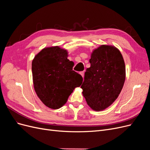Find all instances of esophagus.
Segmentation results:
<instances>
[{
	"instance_id": "obj_1",
	"label": "esophagus",
	"mask_w": 150,
	"mask_h": 150,
	"mask_svg": "<svg viewBox=\"0 0 150 150\" xmlns=\"http://www.w3.org/2000/svg\"><path fill=\"white\" fill-rule=\"evenodd\" d=\"M79 74H80L81 76H82V77L83 78V77H84V71H81V72H79Z\"/></svg>"
}]
</instances>
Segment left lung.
<instances>
[{
  "label": "left lung",
  "mask_w": 150,
  "mask_h": 150,
  "mask_svg": "<svg viewBox=\"0 0 150 150\" xmlns=\"http://www.w3.org/2000/svg\"><path fill=\"white\" fill-rule=\"evenodd\" d=\"M89 62L81 88L88 106L100 111L111 105L120 94L126 78L125 64L119 49L109 45L94 49Z\"/></svg>",
  "instance_id": "1"
}]
</instances>
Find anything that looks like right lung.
I'll list each match as a JSON object with an SVG mask.
<instances>
[{"label": "right lung", "mask_w": 150, "mask_h": 150, "mask_svg": "<svg viewBox=\"0 0 150 150\" xmlns=\"http://www.w3.org/2000/svg\"><path fill=\"white\" fill-rule=\"evenodd\" d=\"M67 56L66 50L59 46L45 47L32 62L35 91L45 105L54 110L64 106L83 83L82 76L72 70L74 62Z\"/></svg>", "instance_id": "add662e5"}]
</instances>
